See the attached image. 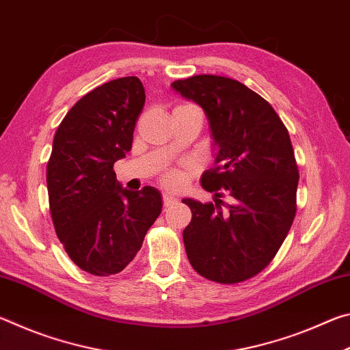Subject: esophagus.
I'll return each instance as SVG.
<instances>
[{"label": "esophagus", "mask_w": 350, "mask_h": 350, "mask_svg": "<svg viewBox=\"0 0 350 350\" xmlns=\"http://www.w3.org/2000/svg\"><path fill=\"white\" fill-rule=\"evenodd\" d=\"M162 199H163V205L165 206H171V205H174L177 202V198L174 196V194H171V193H163L162 194Z\"/></svg>", "instance_id": "esophagus-1"}]
</instances>
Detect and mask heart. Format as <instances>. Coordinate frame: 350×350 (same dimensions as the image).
<instances>
[{"label":"heart","mask_w":350,"mask_h":350,"mask_svg":"<svg viewBox=\"0 0 350 350\" xmlns=\"http://www.w3.org/2000/svg\"><path fill=\"white\" fill-rule=\"evenodd\" d=\"M162 180L165 185L168 187H179L183 182V173H180L179 170H168L167 173L162 176Z\"/></svg>","instance_id":"b5f03b06"}]
</instances>
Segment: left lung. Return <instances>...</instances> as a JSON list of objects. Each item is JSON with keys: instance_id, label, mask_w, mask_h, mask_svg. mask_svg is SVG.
<instances>
[{"instance_id": "8db88e82", "label": "left lung", "mask_w": 350, "mask_h": 350, "mask_svg": "<svg viewBox=\"0 0 350 350\" xmlns=\"http://www.w3.org/2000/svg\"><path fill=\"white\" fill-rule=\"evenodd\" d=\"M171 86L204 109L217 148L216 167L200 177L215 204L182 200L193 213L182 234L189 264L215 282L250 280L275 258L296 215L299 173L287 128L238 80L204 74ZM222 191L234 198L227 213Z\"/></svg>"}]
</instances>
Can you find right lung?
I'll use <instances>...</instances> for the list:
<instances>
[{"label":"right lung","instance_id":"obj_1","mask_svg":"<svg viewBox=\"0 0 350 350\" xmlns=\"http://www.w3.org/2000/svg\"><path fill=\"white\" fill-rule=\"evenodd\" d=\"M144 105L137 77L105 83L69 109L52 144L46 173L52 222L69 258L91 275L125 269L162 211L159 189L129 191L114 173L131 151Z\"/></svg>","mask_w":350,"mask_h":350}]
</instances>
